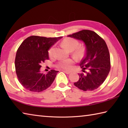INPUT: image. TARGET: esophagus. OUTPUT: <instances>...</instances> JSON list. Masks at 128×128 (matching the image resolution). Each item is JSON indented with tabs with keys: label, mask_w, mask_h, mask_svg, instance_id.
I'll list each match as a JSON object with an SVG mask.
<instances>
[{
	"label": "esophagus",
	"mask_w": 128,
	"mask_h": 128,
	"mask_svg": "<svg viewBox=\"0 0 128 128\" xmlns=\"http://www.w3.org/2000/svg\"><path fill=\"white\" fill-rule=\"evenodd\" d=\"M62 71L63 72H64L65 73H66V74H70V72H68V71H66V70H62Z\"/></svg>",
	"instance_id": "1"
}]
</instances>
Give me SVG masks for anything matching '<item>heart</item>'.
<instances>
[{"instance_id":"1","label":"heart","mask_w":128,"mask_h":128,"mask_svg":"<svg viewBox=\"0 0 128 128\" xmlns=\"http://www.w3.org/2000/svg\"><path fill=\"white\" fill-rule=\"evenodd\" d=\"M62 46L69 51H73V55L77 59H80L85 54V48L83 46H79V42L73 38H66L62 41ZM55 46L51 47L48 50V55L50 57H53L55 55ZM72 59H62L59 61L56 65L58 68H62L65 70H70L74 64Z\"/></svg>"}]
</instances>
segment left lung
<instances>
[{"label":"left lung","instance_id":"obj_1","mask_svg":"<svg viewBox=\"0 0 128 128\" xmlns=\"http://www.w3.org/2000/svg\"><path fill=\"white\" fill-rule=\"evenodd\" d=\"M68 36L81 40L86 45V55L80 64L84 73H79L80 78L74 85L84 91L96 89L105 81L111 69L107 44L98 34L90 30H82Z\"/></svg>","mask_w":128,"mask_h":128}]
</instances>
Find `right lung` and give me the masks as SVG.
<instances>
[{
	"label": "right lung",
	"instance_id": "1",
	"mask_svg": "<svg viewBox=\"0 0 128 128\" xmlns=\"http://www.w3.org/2000/svg\"><path fill=\"white\" fill-rule=\"evenodd\" d=\"M61 38L32 36L25 39L18 47L15 69L18 81L26 89L39 92L52 84L59 71L51 70L46 74L41 73L40 64L48 60V50Z\"/></svg>",
	"mask_w": 128,
	"mask_h": 128
}]
</instances>
